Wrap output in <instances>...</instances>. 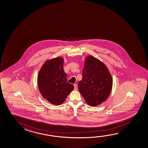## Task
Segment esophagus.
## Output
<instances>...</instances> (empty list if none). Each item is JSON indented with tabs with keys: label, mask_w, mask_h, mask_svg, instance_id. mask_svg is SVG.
<instances>
[{
	"label": "esophagus",
	"mask_w": 148,
	"mask_h": 148,
	"mask_svg": "<svg viewBox=\"0 0 148 148\" xmlns=\"http://www.w3.org/2000/svg\"><path fill=\"white\" fill-rule=\"evenodd\" d=\"M74 90H77V88H78L77 84H74Z\"/></svg>",
	"instance_id": "esophagus-1"
}]
</instances>
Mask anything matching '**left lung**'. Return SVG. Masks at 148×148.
<instances>
[{"label":"left lung","mask_w":148,"mask_h":148,"mask_svg":"<svg viewBox=\"0 0 148 148\" xmlns=\"http://www.w3.org/2000/svg\"><path fill=\"white\" fill-rule=\"evenodd\" d=\"M112 78L107 66L92 56L86 58L82 78L78 84L79 92L90 106H96L108 98L112 91Z\"/></svg>","instance_id":"8db88e82"}]
</instances>
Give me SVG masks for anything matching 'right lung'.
<instances>
[{
    "mask_svg": "<svg viewBox=\"0 0 148 148\" xmlns=\"http://www.w3.org/2000/svg\"><path fill=\"white\" fill-rule=\"evenodd\" d=\"M64 58H52L45 62L39 71L38 85L44 98L55 105H61L74 89L67 82L66 73L63 68Z\"/></svg>",
    "mask_w": 148,
    "mask_h": 148,
    "instance_id": "right-lung-1",
    "label": "right lung"
}]
</instances>
